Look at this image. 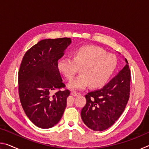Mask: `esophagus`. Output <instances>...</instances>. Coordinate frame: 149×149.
<instances>
[{
	"label": "esophagus",
	"mask_w": 149,
	"mask_h": 149,
	"mask_svg": "<svg viewBox=\"0 0 149 149\" xmlns=\"http://www.w3.org/2000/svg\"><path fill=\"white\" fill-rule=\"evenodd\" d=\"M71 94H72V95L74 96V97H77V96H79L81 95L79 93H76V92H72Z\"/></svg>",
	"instance_id": "1"
}]
</instances>
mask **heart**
<instances>
[{"instance_id":"1","label":"heart","mask_w":149,"mask_h":149,"mask_svg":"<svg viewBox=\"0 0 149 149\" xmlns=\"http://www.w3.org/2000/svg\"><path fill=\"white\" fill-rule=\"evenodd\" d=\"M117 66L114 54L106 53L101 48L84 46L77 48L73 58L63 57L58 62V70L72 80L81 68V75L70 81L68 87L72 90H83L91 85L93 88L102 87L107 84Z\"/></svg>"}]
</instances>
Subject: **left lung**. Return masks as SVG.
<instances>
[{"label": "left lung", "mask_w": 149, "mask_h": 149, "mask_svg": "<svg viewBox=\"0 0 149 149\" xmlns=\"http://www.w3.org/2000/svg\"><path fill=\"white\" fill-rule=\"evenodd\" d=\"M120 72L102 89L85 95L86 104L82 108L83 122L91 130L101 132L115 123L130 98L131 72L128 62Z\"/></svg>", "instance_id": "1"}]
</instances>
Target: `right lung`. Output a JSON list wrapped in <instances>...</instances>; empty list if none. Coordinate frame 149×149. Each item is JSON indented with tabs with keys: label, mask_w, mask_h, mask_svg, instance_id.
Masks as SVG:
<instances>
[{
	"label": "right lung",
	"mask_w": 149,
	"mask_h": 149,
	"mask_svg": "<svg viewBox=\"0 0 149 149\" xmlns=\"http://www.w3.org/2000/svg\"><path fill=\"white\" fill-rule=\"evenodd\" d=\"M70 38L47 39L37 42L23 57L18 73L20 102L34 124L42 129L53 127L62 117L69 90L65 87L58 60L71 44ZM57 90L54 95L52 92Z\"/></svg>",
	"instance_id": "add662e5"
}]
</instances>
